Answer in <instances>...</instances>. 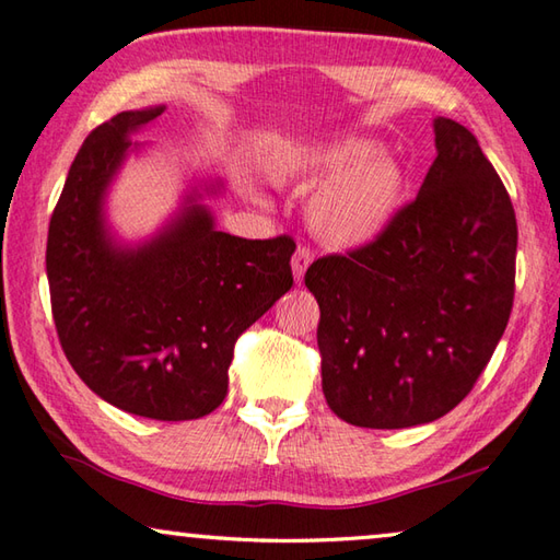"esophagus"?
<instances>
[{
    "label": "esophagus",
    "mask_w": 560,
    "mask_h": 560,
    "mask_svg": "<svg viewBox=\"0 0 560 560\" xmlns=\"http://www.w3.org/2000/svg\"><path fill=\"white\" fill-rule=\"evenodd\" d=\"M311 261H313V252L308 247H299L296 254H293V259H291L293 279L303 281V273H306V269L311 267Z\"/></svg>",
    "instance_id": "esophagus-1"
}]
</instances>
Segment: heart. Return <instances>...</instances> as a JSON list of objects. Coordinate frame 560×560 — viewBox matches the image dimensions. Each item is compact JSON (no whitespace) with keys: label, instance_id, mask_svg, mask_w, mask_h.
<instances>
[{"label":"heart","instance_id":"1","mask_svg":"<svg viewBox=\"0 0 560 560\" xmlns=\"http://www.w3.org/2000/svg\"><path fill=\"white\" fill-rule=\"evenodd\" d=\"M281 176L308 186L325 180L311 196L306 218L315 237L340 249L377 242L406 198L404 168L370 139L313 147L291 159Z\"/></svg>","mask_w":560,"mask_h":560}]
</instances>
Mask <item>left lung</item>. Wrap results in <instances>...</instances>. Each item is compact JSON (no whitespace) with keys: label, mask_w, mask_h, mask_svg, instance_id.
Returning <instances> with one entry per match:
<instances>
[{"label":"left lung","mask_w":560,"mask_h":560,"mask_svg":"<svg viewBox=\"0 0 560 560\" xmlns=\"http://www.w3.org/2000/svg\"><path fill=\"white\" fill-rule=\"evenodd\" d=\"M439 156L384 235L313 261L323 394L362 429L431 423L490 362L514 303L516 218L470 129L435 117Z\"/></svg>","instance_id":"8db88e82"}]
</instances>
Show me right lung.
I'll use <instances>...</instances> for the list:
<instances>
[{"instance_id": "right-lung-1", "label": "right lung", "mask_w": 560, "mask_h": 560, "mask_svg": "<svg viewBox=\"0 0 560 560\" xmlns=\"http://www.w3.org/2000/svg\"><path fill=\"white\" fill-rule=\"evenodd\" d=\"M166 107L119 112L90 131L50 215L46 273L60 348L78 377L117 409L190 421L228 394L235 342L291 289L289 235L245 240L215 230L192 186L154 237L125 245L105 198L131 139Z\"/></svg>"}]
</instances>
